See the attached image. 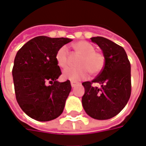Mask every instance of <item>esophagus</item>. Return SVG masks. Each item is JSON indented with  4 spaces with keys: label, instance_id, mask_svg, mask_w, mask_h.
Listing matches in <instances>:
<instances>
[{
    "label": "esophagus",
    "instance_id": "34e87169",
    "mask_svg": "<svg viewBox=\"0 0 146 146\" xmlns=\"http://www.w3.org/2000/svg\"><path fill=\"white\" fill-rule=\"evenodd\" d=\"M70 83H71V86H72V88L76 87V85H79V83H78V82H73V81L71 82Z\"/></svg>",
    "mask_w": 146,
    "mask_h": 146
}]
</instances>
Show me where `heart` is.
Instances as JSON below:
<instances>
[{"mask_svg": "<svg viewBox=\"0 0 146 146\" xmlns=\"http://www.w3.org/2000/svg\"><path fill=\"white\" fill-rule=\"evenodd\" d=\"M73 48L81 58L77 62V68H67L63 72V77L71 81L76 82L86 79L88 72L91 74H98L104 67V54L96 52L93 45L86 41H79L73 45ZM57 64L61 68L68 64V49L66 46L59 48L55 55Z\"/></svg>", "mask_w": 146, "mask_h": 146, "instance_id": "1", "label": "heart"}]
</instances>
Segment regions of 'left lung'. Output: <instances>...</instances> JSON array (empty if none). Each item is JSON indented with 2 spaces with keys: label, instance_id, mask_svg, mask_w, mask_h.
Returning a JSON list of instances; mask_svg holds the SVG:
<instances>
[{
  "label": "left lung",
  "instance_id": "obj_1",
  "mask_svg": "<svg viewBox=\"0 0 146 146\" xmlns=\"http://www.w3.org/2000/svg\"><path fill=\"white\" fill-rule=\"evenodd\" d=\"M103 51L105 64L92 82H85L82 103L85 112L98 120L118 115L127 104L131 94V63L123 47L102 36L91 38ZM99 83L101 88L93 87Z\"/></svg>",
  "mask_w": 146,
  "mask_h": 146
}]
</instances>
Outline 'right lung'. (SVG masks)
<instances>
[{
    "label": "right lung",
    "mask_w": 146,
    "mask_h": 146,
    "mask_svg": "<svg viewBox=\"0 0 146 146\" xmlns=\"http://www.w3.org/2000/svg\"><path fill=\"white\" fill-rule=\"evenodd\" d=\"M71 41L39 36L16 53L12 71L15 98L21 109L33 119L48 121L64 111L71 85L69 80L57 81L61 71L55 55L59 48Z\"/></svg>",
    "instance_id": "add662e5"
}]
</instances>
